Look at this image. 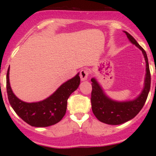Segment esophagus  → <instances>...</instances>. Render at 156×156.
Segmentation results:
<instances>
[{"label":"esophagus","instance_id":"34e87169","mask_svg":"<svg viewBox=\"0 0 156 156\" xmlns=\"http://www.w3.org/2000/svg\"><path fill=\"white\" fill-rule=\"evenodd\" d=\"M89 76V70L87 69H83L80 72V79L82 80H85L88 78Z\"/></svg>","mask_w":156,"mask_h":156}]
</instances>
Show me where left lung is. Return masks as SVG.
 Masks as SVG:
<instances>
[{
    "label": "left lung",
    "instance_id": "1",
    "mask_svg": "<svg viewBox=\"0 0 156 156\" xmlns=\"http://www.w3.org/2000/svg\"><path fill=\"white\" fill-rule=\"evenodd\" d=\"M124 32L130 42L142 51L145 58L146 75L144 87L139 96L133 101L118 102L113 101L105 95L95 78H93L91 79V81L92 82L91 103L93 114L98 120L108 125H120L135 117L145 103L151 83L149 63L145 51L139 45L136 39L129 33L127 31Z\"/></svg>",
    "mask_w": 156,
    "mask_h": 156
}]
</instances>
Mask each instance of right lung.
Here are the masks:
<instances>
[{
    "mask_svg": "<svg viewBox=\"0 0 156 156\" xmlns=\"http://www.w3.org/2000/svg\"><path fill=\"white\" fill-rule=\"evenodd\" d=\"M9 67L6 74V92L12 108L23 121L34 127H48L62 120L67 111V99L80 84L79 73L64 83L49 98L37 103H26L17 98L9 83Z\"/></svg>",
    "mask_w": 156,
    "mask_h": 156,
    "instance_id": "obj_1",
    "label": "right lung"
}]
</instances>
